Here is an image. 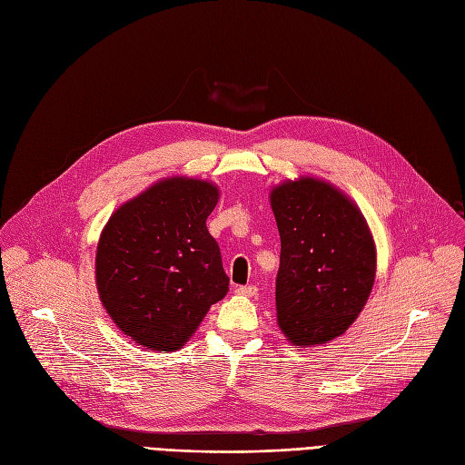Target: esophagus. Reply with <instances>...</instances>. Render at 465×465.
I'll return each instance as SVG.
<instances>
[{
	"label": "esophagus",
	"mask_w": 465,
	"mask_h": 465,
	"mask_svg": "<svg viewBox=\"0 0 465 465\" xmlns=\"http://www.w3.org/2000/svg\"><path fill=\"white\" fill-rule=\"evenodd\" d=\"M236 294H242V296H255V294H258V286H253V284H242V286H236Z\"/></svg>",
	"instance_id": "esophagus-1"
}]
</instances>
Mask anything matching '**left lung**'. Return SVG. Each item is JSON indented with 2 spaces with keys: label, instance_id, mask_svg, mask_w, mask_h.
Segmentation results:
<instances>
[{
  "label": "left lung",
  "instance_id": "left-lung-1",
  "mask_svg": "<svg viewBox=\"0 0 465 465\" xmlns=\"http://www.w3.org/2000/svg\"><path fill=\"white\" fill-rule=\"evenodd\" d=\"M279 327L296 346L323 344L358 317L375 279V246L358 207L339 190L302 179L277 186Z\"/></svg>",
  "mask_w": 465,
  "mask_h": 465
}]
</instances>
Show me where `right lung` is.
Returning a JSON list of instances; mask_svg holds the SVG:
<instances>
[{"instance_id": "1", "label": "right lung", "mask_w": 465, "mask_h": 465, "mask_svg": "<svg viewBox=\"0 0 465 465\" xmlns=\"http://www.w3.org/2000/svg\"><path fill=\"white\" fill-rule=\"evenodd\" d=\"M217 198L210 183L169 179L107 221L95 282L104 308L134 342L159 351L181 348L227 294L221 250L205 227Z\"/></svg>"}]
</instances>
